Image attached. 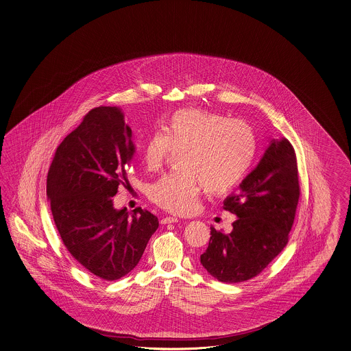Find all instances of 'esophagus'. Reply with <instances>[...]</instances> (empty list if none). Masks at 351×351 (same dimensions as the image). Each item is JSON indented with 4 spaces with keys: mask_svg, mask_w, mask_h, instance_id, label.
Returning <instances> with one entry per match:
<instances>
[{
    "mask_svg": "<svg viewBox=\"0 0 351 351\" xmlns=\"http://www.w3.org/2000/svg\"><path fill=\"white\" fill-rule=\"evenodd\" d=\"M178 222H179V219H178V218H175V217H166V218H162V219H161V224H170V223Z\"/></svg>",
    "mask_w": 351,
    "mask_h": 351,
    "instance_id": "1",
    "label": "esophagus"
}]
</instances>
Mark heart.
<instances>
[{
	"instance_id": "obj_1",
	"label": "heart",
	"mask_w": 351,
	"mask_h": 351,
	"mask_svg": "<svg viewBox=\"0 0 351 351\" xmlns=\"http://www.w3.org/2000/svg\"><path fill=\"white\" fill-rule=\"evenodd\" d=\"M172 148L184 149L180 154L184 170L154 181L148 197L172 213L184 214L193 210L204 186L212 194H223L243 178L255 154V138L241 120L186 109L172 114L165 133L154 132L145 141V167L149 171L160 169Z\"/></svg>"
}]
</instances>
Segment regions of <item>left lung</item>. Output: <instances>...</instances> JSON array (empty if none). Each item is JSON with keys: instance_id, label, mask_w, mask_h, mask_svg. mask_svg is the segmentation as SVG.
Returning a JSON list of instances; mask_svg holds the SVG:
<instances>
[{"instance_id": "left-lung-1", "label": "left lung", "mask_w": 351, "mask_h": 351, "mask_svg": "<svg viewBox=\"0 0 351 351\" xmlns=\"http://www.w3.org/2000/svg\"><path fill=\"white\" fill-rule=\"evenodd\" d=\"M300 199L297 158L288 139H273L256 167L223 202L237 217L231 233L210 227L200 264L217 280L241 282L261 273L285 247Z\"/></svg>"}]
</instances>
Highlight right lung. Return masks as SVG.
Wrapping results in <instances>:
<instances>
[{
    "label": "right lung",
    "mask_w": 351,
    "mask_h": 351,
    "mask_svg": "<svg viewBox=\"0 0 351 351\" xmlns=\"http://www.w3.org/2000/svg\"><path fill=\"white\" fill-rule=\"evenodd\" d=\"M132 129L118 106H99L58 145L47 197L69 254L97 278L112 282L138 265L157 217L142 208L117 209L112 197L136 154Z\"/></svg>",
    "instance_id": "1"
}]
</instances>
